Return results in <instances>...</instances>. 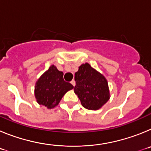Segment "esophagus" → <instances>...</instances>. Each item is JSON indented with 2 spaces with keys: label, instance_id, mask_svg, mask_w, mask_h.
Returning a JSON list of instances; mask_svg holds the SVG:
<instances>
[{
  "label": "esophagus",
  "instance_id": "1",
  "mask_svg": "<svg viewBox=\"0 0 151 151\" xmlns=\"http://www.w3.org/2000/svg\"><path fill=\"white\" fill-rule=\"evenodd\" d=\"M71 84L73 85V86H75V85H76V82H75V80H72Z\"/></svg>",
  "mask_w": 151,
  "mask_h": 151
}]
</instances>
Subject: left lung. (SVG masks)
<instances>
[{"mask_svg":"<svg viewBox=\"0 0 151 151\" xmlns=\"http://www.w3.org/2000/svg\"><path fill=\"white\" fill-rule=\"evenodd\" d=\"M75 94L78 97L82 106L88 110H99L110 99L106 78L88 63L78 67L75 73Z\"/></svg>","mask_w":151,"mask_h":151,"instance_id":"1","label":"left lung"}]
</instances>
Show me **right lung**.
<instances>
[{
	"label": "right lung",
	"mask_w": 151,
	"mask_h": 151,
	"mask_svg": "<svg viewBox=\"0 0 151 151\" xmlns=\"http://www.w3.org/2000/svg\"><path fill=\"white\" fill-rule=\"evenodd\" d=\"M73 85L63 80V73L51 65L37 80L35 86V97L38 104L52 109L59 104L66 92Z\"/></svg>",
	"instance_id": "obj_1"
}]
</instances>
